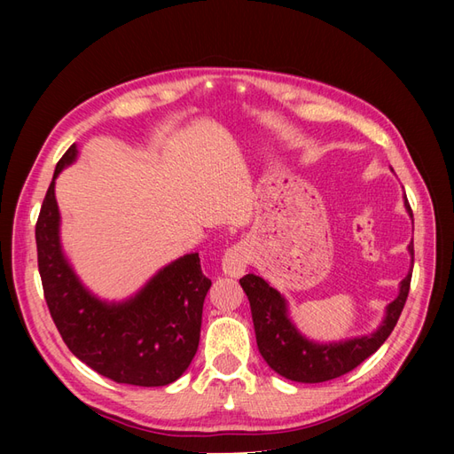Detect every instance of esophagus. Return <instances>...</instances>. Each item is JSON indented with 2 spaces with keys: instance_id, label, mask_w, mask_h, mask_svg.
Segmentation results:
<instances>
[{
  "instance_id": "34e87169",
  "label": "esophagus",
  "mask_w": 454,
  "mask_h": 454,
  "mask_svg": "<svg viewBox=\"0 0 454 454\" xmlns=\"http://www.w3.org/2000/svg\"><path fill=\"white\" fill-rule=\"evenodd\" d=\"M248 265H250V252L246 248V244L232 246V248H229L222 257V270L223 274L232 278L242 277Z\"/></svg>"
}]
</instances>
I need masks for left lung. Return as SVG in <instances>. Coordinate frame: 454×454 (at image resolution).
<instances>
[{"label": "left lung", "instance_id": "left-lung-1", "mask_svg": "<svg viewBox=\"0 0 454 454\" xmlns=\"http://www.w3.org/2000/svg\"><path fill=\"white\" fill-rule=\"evenodd\" d=\"M403 206L413 219L405 195ZM407 252L411 255L409 272L400 282L395 299L384 309L375 332L332 342L312 340L301 333L290 316L287 299L265 278H261L259 274L242 277L240 286L250 301L257 348L274 373L295 382H324L348 373L371 354H375L392 333L407 301L411 272H413V242H409Z\"/></svg>", "mask_w": 454, "mask_h": 454}]
</instances>
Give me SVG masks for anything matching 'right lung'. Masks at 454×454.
I'll list each match as a JSON object with an SVG mask.
<instances>
[{"label": "right lung", "instance_id": "right-lung-1", "mask_svg": "<svg viewBox=\"0 0 454 454\" xmlns=\"http://www.w3.org/2000/svg\"><path fill=\"white\" fill-rule=\"evenodd\" d=\"M77 155L74 144L59 160L35 225L47 307L67 348L96 373L134 387H167L195 358L212 282L195 252L170 261L127 299L107 301L92 294L62 248L54 195L57 177Z\"/></svg>", "mask_w": 454, "mask_h": 454}]
</instances>
